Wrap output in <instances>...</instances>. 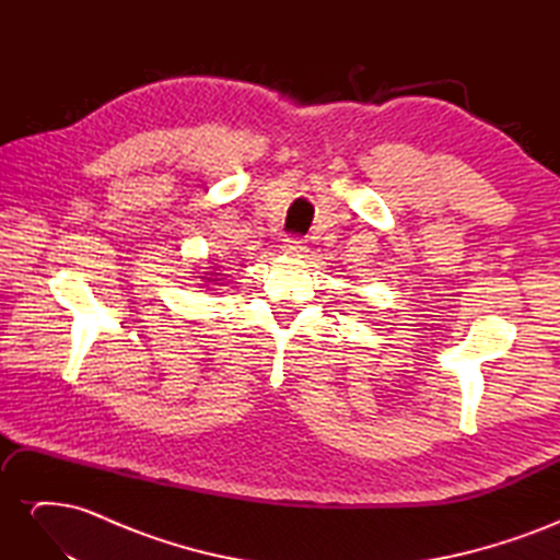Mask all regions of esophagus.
<instances>
[{
  "label": "esophagus",
  "mask_w": 560,
  "mask_h": 560,
  "mask_svg": "<svg viewBox=\"0 0 560 560\" xmlns=\"http://www.w3.org/2000/svg\"><path fill=\"white\" fill-rule=\"evenodd\" d=\"M282 249H284V254H290V257H301L303 252H308V243L303 238H296V235H292V238H284Z\"/></svg>",
  "instance_id": "34e87169"
}]
</instances>
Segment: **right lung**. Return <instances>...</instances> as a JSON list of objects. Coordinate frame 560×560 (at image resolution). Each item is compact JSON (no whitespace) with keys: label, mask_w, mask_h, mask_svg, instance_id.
Instances as JSON below:
<instances>
[{"label":"right lung","mask_w":560,"mask_h":560,"mask_svg":"<svg viewBox=\"0 0 560 560\" xmlns=\"http://www.w3.org/2000/svg\"><path fill=\"white\" fill-rule=\"evenodd\" d=\"M217 276H222V273H217ZM208 282H217V278H206Z\"/></svg>","instance_id":"1"}]
</instances>
